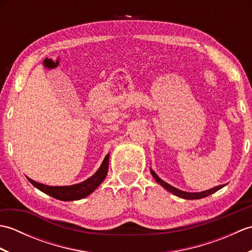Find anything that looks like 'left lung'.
<instances>
[{"label": "left lung", "mask_w": 252, "mask_h": 252, "mask_svg": "<svg viewBox=\"0 0 252 252\" xmlns=\"http://www.w3.org/2000/svg\"><path fill=\"white\" fill-rule=\"evenodd\" d=\"M152 172V175L154 176V179L156 180L158 183L161 185L162 187H164L165 189H167L168 191L172 192V194H174L175 196L178 197H181V198H184V199H200V198H203V197H207L209 195L213 194V192L219 190L220 189H222V187L224 185H219L217 187H213V189H208V190H205V191H201V192H187V191H183V190H180L178 189H175V187L169 185L168 183H165L164 181H162L161 179L158 178V175L154 172L153 170H151Z\"/></svg>", "instance_id": "8db88e82"}]
</instances>
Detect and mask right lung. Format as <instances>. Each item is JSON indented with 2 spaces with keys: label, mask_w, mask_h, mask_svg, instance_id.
<instances>
[{
  "label": "right lung",
  "mask_w": 252,
  "mask_h": 252,
  "mask_svg": "<svg viewBox=\"0 0 252 252\" xmlns=\"http://www.w3.org/2000/svg\"><path fill=\"white\" fill-rule=\"evenodd\" d=\"M108 163H109V154L105 157L103 163H101L99 169L97 170V172H96L92 178L82 182V183L71 185V186H49L41 183H36V182L30 180L29 178L28 180L32 185L36 187L37 189H40L41 191L45 192V194L56 198V199L65 200V201L79 200L89 196L91 192L97 189L101 182L104 181V179L107 175V172H108Z\"/></svg>",
  "instance_id": "right-lung-1"
}]
</instances>
